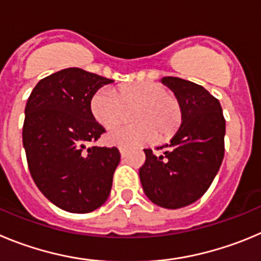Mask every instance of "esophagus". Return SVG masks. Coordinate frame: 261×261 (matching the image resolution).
Returning a JSON list of instances; mask_svg holds the SVG:
<instances>
[{
  "mask_svg": "<svg viewBox=\"0 0 261 261\" xmlns=\"http://www.w3.org/2000/svg\"><path fill=\"white\" fill-rule=\"evenodd\" d=\"M119 153H121V157H126L127 156V149L126 148H119Z\"/></svg>",
  "mask_w": 261,
  "mask_h": 261,
  "instance_id": "1",
  "label": "esophagus"
}]
</instances>
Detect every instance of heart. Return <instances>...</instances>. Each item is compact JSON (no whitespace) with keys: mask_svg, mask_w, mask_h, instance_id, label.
<instances>
[{"mask_svg":"<svg viewBox=\"0 0 261 261\" xmlns=\"http://www.w3.org/2000/svg\"><path fill=\"white\" fill-rule=\"evenodd\" d=\"M134 110L133 123L122 125L108 134L114 145L142 144L145 142H166L182 125L183 109L179 98L156 82H136L114 91L100 88L91 98V112L105 128H112L125 121Z\"/></svg>","mask_w":261,"mask_h":261,"instance_id":"heart-1","label":"heart"}]
</instances>
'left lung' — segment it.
Segmentation results:
<instances>
[{
  "mask_svg": "<svg viewBox=\"0 0 261 261\" xmlns=\"http://www.w3.org/2000/svg\"><path fill=\"white\" fill-rule=\"evenodd\" d=\"M161 82L179 98L182 125L160 147V156L144 149L139 177L152 203L177 210L200 199L215 179L224 160L225 118L220 101L204 87L177 76Z\"/></svg>",
  "mask_w": 261,
  "mask_h": 261,
  "instance_id": "left-lung-1",
  "label": "left lung"
}]
</instances>
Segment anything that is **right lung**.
I'll use <instances>...</instances> for the list:
<instances>
[{
    "label": "right lung",
    "instance_id": "add662e5",
    "mask_svg": "<svg viewBox=\"0 0 261 261\" xmlns=\"http://www.w3.org/2000/svg\"><path fill=\"white\" fill-rule=\"evenodd\" d=\"M113 83L78 67L41 79L25 105L23 147L31 177L48 200L71 213H88L107 201L121 154L116 147H90L105 128L91 98Z\"/></svg>",
    "mask_w": 261,
    "mask_h": 261
}]
</instances>
